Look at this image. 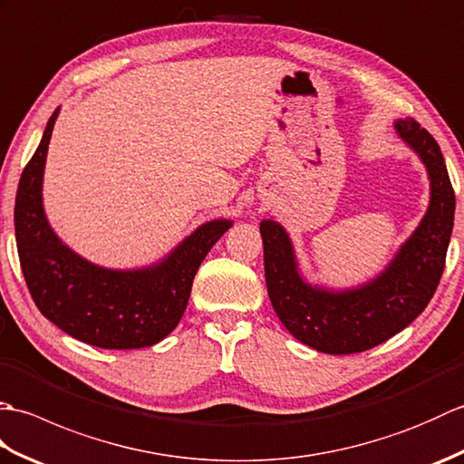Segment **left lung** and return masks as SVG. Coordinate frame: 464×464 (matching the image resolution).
Masks as SVG:
<instances>
[{
	"instance_id": "8db88e82",
	"label": "left lung",
	"mask_w": 464,
	"mask_h": 464,
	"mask_svg": "<svg viewBox=\"0 0 464 464\" xmlns=\"http://www.w3.org/2000/svg\"><path fill=\"white\" fill-rule=\"evenodd\" d=\"M397 133L427 165L430 203L417 231L377 279L349 291L311 287L297 271L289 235L277 221H261L265 281L275 313L295 339L327 354L377 347L425 311L445 271L455 221V191L445 157L425 127L407 117Z\"/></svg>"
}]
</instances>
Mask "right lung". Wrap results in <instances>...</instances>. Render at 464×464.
I'll use <instances>...</instances> for the list:
<instances>
[{"mask_svg": "<svg viewBox=\"0 0 464 464\" xmlns=\"http://www.w3.org/2000/svg\"><path fill=\"white\" fill-rule=\"evenodd\" d=\"M57 113L49 117L15 195V241L27 289L44 317L77 341L100 349L151 347L181 321L195 273L231 221L201 225L153 267L113 271L82 259L57 239L42 203Z\"/></svg>", "mask_w": 464, "mask_h": 464, "instance_id": "obj_1", "label": "right lung"}]
</instances>
